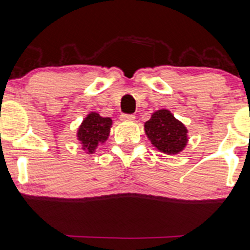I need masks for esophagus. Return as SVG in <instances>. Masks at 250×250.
<instances>
[{
  "mask_svg": "<svg viewBox=\"0 0 250 250\" xmlns=\"http://www.w3.org/2000/svg\"><path fill=\"white\" fill-rule=\"evenodd\" d=\"M121 121H125V122H128V121H134L135 120V116L134 115H128V114H122L120 117Z\"/></svg>",
  "mask_w": 250,
  "mask_h": 250,
  "instance_id": "obj_1",
  "label": "esophagus"
}]
</instances>
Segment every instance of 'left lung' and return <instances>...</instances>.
Here are the masks:
<instances>
[{
  "mask_svg": "<svg viewBox=\"0 0 250 250\" xmlns=\"http://www.w3.org/2000/svg\"><path fill=\"white\" fill-rule=\"evenodd\" d=\"M145 133L152 145L169 156L180 153L188 143L186 125L167 109L157 110L145 123Z\"/></svg>",
  "mask_w": 250,
  "mask_h": 250,
  "instance_id": "left-lung-1",
  "label": "left lung"
}]
</instances>
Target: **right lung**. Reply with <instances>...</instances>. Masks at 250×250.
I'll use <instances>...</instances> for the list:
<instances>
[{"instance_id":"obj_1","label":"right lung","mask_w":250,"mask_h":250,"mask_svg":"<svg viewBox=\"0 0 250 250\" xmlns=\"http://www.w3.org/2000/svg\"><path fill=\"white\" fill-rule=\"evenodd\" d=\"M112 121L110 117H102L98 112H90L78 129V140L86 153H94L101 144L107 140Z\"/></svg>"}]
</instances>
